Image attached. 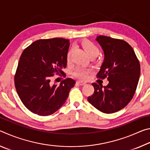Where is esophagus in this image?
Returning a JSON list of instances; mask_svg holds the SVG:
<instances>
[{
  "label": "esophagus",
  "mask_w": 150,
  "mask_h": 150,
  "mask_svg": "<svg viewBox=\"0 0 150 150\" xmlns=\"http://www.w3.org/2000/svg\"><path fill=\"white\" fill-rule=\"evenodd\" d=\"M76 83H77V84H78V85H81V86L85 85V83L83 82V81H77V82H76Z\"/></svg>",
  "instance_id": "1"
}]
</instances>
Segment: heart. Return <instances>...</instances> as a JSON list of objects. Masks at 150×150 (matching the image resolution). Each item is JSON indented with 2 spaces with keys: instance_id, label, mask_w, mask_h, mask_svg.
<instances>
[{
  "instance_id": "obj_1",
  "label": "heart",
  "mask_w": 150,
  "mask_h": 150,
  "mask_svg": "<svg viewBox=\"0 0 150 150\" xmlns=\"http://www.w3.org/2000/svg\"><path fill=\"white\" fill-rule=\"evenodd\" d=\"M82 46L83 49L87 53L88 56H92L95 55L97 56L99 54V48L97 45L93 42L91 41H84L82 42ZM71 50H69L67 54V60L69 61L71 57ZM92 72V69L89 68H86L83 67H77L74 70L73 75L75 77L81 80H86L88 78V75Z\"/></svg>"
}]
</instances>
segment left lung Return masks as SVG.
<instances>
[{
	"mask_svg": "<svg viewBox=\"0 0 150 150\" xmlns=\"http://www.w3.org/2000/svg\"><path fill=\"white\" fill-rule=\"evenodd\" d=\"M105 53V59L97 78H107L103 87L92 83L95 91L87 98L94 107L111 114L124 108L132 99L138 86L140 65L133 48L126 41L99 35L96 39Z\"/></svg>",
	"mask_w": 150,
	"mask_h": 150,
	"instance_id": "left-lung-1",
	"label": "left lung"
}]
</instances>
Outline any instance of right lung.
<instances>
[{"label":"right lung","instance_id":"right-lung-1","mask_svg":"<svg viewBox=\"0 0 150 150\" xmlns=\"http://www.w3.org/2000/svg\"><path fill=\"white\" fill-rule=\"evenodd\" d=\"M69 40L61 38L36 40L25 48L14 75L16 92L24 105L34 114L49 116L65 103L75 80L67 78L52 84L54 75L65 73Z\"/></svg>","mask_w":150,"mask_h":150}]
</instances>
